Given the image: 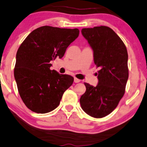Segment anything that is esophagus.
I'll return each instance as SVG.
<instances>
[{"label": "esophagus", "instance_id": "1", "mask_svg": "<svg viewBox=\"0 0 147 147\" xmlns=\"http://www.w3.org/2000/svg\"><path fill=\"white\" fill-rule=\"evenodd\" d=\"M80 81H81V80L80 79H77V78H76V77L74 78V82L75 83H79Z\"/></svg>", "mask_w": 147, "mask_h": 147}]
</instances>
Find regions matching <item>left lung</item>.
Returning <instances> with one entry per match:
<instances>
[{
    "label": "left lung",
    "mask_w": 147,
    "mask_h": 147,
    "mask_svg": "<svg viewBox=\"0 0 147 147\" xmlns=\"http://www.w3.org/2000/svg\"><path fill=\"white\" fill-rule=\"evenodd\" d=\"M81 33L92 48L94 64L100 70L96 87L84 83L86 91L80 104L87 115L102 118L114 111L125 94L129 75L127 49L109 27L83 28Z\"/></svg>",
    "instance_id": "8db88e82"
}]
</instances>
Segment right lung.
Here are the masks:
<instances>
[{
	"label": "right lung",
	"instance_id": "add662e5",
	"mask_svg": "<svg viewBox=\"0 0 147 147\" xmlns=\"http://www.w3.org/2000/svg\"><path fill=\"white\" fill-rule=\"evenodd\" d=\"M79 29L44 26L30 33L17 51L14 77L22 101L30 110L47 113L60 105L74 78L51 70V60L62 58L79 36Z\"/></svg>",
	"mask_w": 147,
	"mask_h": 147
}]
</instances>
